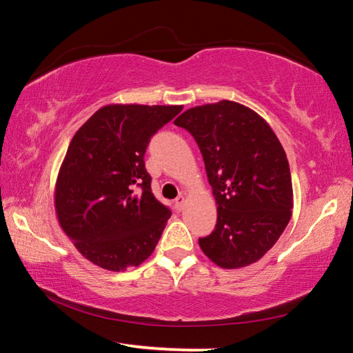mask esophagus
Wrapping results in <instances>:
<instances>
[{
  "label": "esophagus",
  "mask_w": 353,
  "mask_h": 353,
  "mask_svg": "<svg viewBox=\"0 0 353 353\" xmlns=\"http://www.w3.org/2000/svg\"><path fill=\"white\" fill-rule=\"evenodd\" d=\"M183 205H185V196L183 194H179L177 199L174 201V208L177 212H182L183 210Z\"/></svg>",
  "instance_id": "obj_1"
}]
</instances>
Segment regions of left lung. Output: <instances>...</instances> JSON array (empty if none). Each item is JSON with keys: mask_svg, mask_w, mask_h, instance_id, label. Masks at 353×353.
<instances>
[{"mask_svg": "<svg viewBox=\"0 0 353 353\" xmlns=\"http://www.w3.org/2000/svg\"><path fill=\"white\" fill-rule=\"evenodd\" d=\"M174 124L198 143L218 205L216 227L199 238L202 252L224 270L259 261L292 210L290 165L277 135L259 113L227 99L191 107Z\"/></svg>", "mask_w": 353, "mask_h": 353, "instance_id": "1", "label": "left lung"}]
</instances>
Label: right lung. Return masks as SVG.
Masks as SVG:
<instances>
[{
    "label": "right lung",
    "mask_w": 353,
    "mask_h": 353,
    "mask_svg": "<svg viewBox=\"0 0 353 353\" xmlns=\"http://www.w3.org/2000/svg\"><path fill=\"white\" fill-rule=\"evenodd\" d=\"M182 105L109 104L82 124L54 190L62 230L103 270L139 266L154 252L171 210L154 198L145 152Z\"/></svg>",
    "instance_id": "obj_1"
}]
</instances>
